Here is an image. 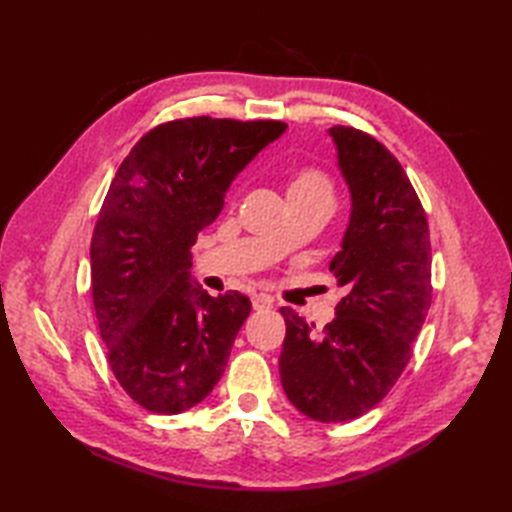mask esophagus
Returning a JSON list of instances; mask_svg holds the SVG:
<instances>
[{"label":"esophagus","mask_w":512,"mask_h":512,"mask_svg":"<svg viewBox=\"0 0 512 512\" xmlns=\"http://www.w3.org/2000/svg\"><path fill=\"white\" fill-rule=\"evenodd\" d=\"M273 308V299L266 297V295H255L253 297V310L257 312H264V310H270Z\"/></svg>","instance_id":"34e87169"}]
</instances>
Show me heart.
Returning a JSON list of instances; mask_svg holds the SVG:
<instances>
[{"label": "heart", "mask_w": 512, "mask_h": 512, "mask_svg": "<svg viewBox=\"0 0 512 512\" xmlns=\"http://www.w3.org/2000/svg\"><path fill=\"white\" fill-rule=\"evenodd\" d=\"M286 195L290 204L328 200L332 202L334 189L330 178L317 167H299L290 173L286 182Z\"/></svg>", "instance_id": "1"}]
</instances>
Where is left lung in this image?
Here are the masks:
<instances>
[{
	"label": "left lung",
	"mask_w": 512,
	"mask_h": 512,
	"mask_svg": "<svg viewBox=\"0 0 512 512\" xmlns=\"http://www.w3.org/2000/svg\"><path fill=\"white\" fill-rule=\"evenodd\" d=\"M352 217L330 270L347 288L336 319L314 332L281 308L286 339L279 376L303 416L345 422L363 416L396 385L431 306L427 215L405 169L376 138L334 125Z\"/></svg>",
	"instance_id": "left-lung-1"
}]
</instances>
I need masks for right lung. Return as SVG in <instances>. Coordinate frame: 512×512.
Masks as SVG:
<instances>
[{"instance_id": "1", "label": "right lung", "mask_w": 512, "mask_h": 512, "mask_svg": "<svg viewBox=\"0 0 512 512\" xmlns=\"http://www.w3.org/2000/svg\"><path fill=\"white\" fill-rule=\"evenodd\" d=\"M286 127L178 118L147 132L116 171L92 235V299L107 363L147 411H187L220 383L250 301L191 288V246L237 173Z\"/></svg>"}]
</instances>
